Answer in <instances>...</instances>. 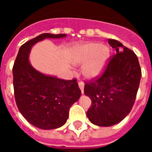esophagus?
Returning <instances> with one entry per match:
<instances>
[{"instance_id": "obj_1", "label": "esophagus", "mask_w": 152, "mask_h": 152, "mask_svg": "<svg viewBox=\"0 0 152 152\" xmlns=\"http://www.w3.org/2000/svg\"><path fill=\"white\" fill-rule=\"evenodd\" d=\"M78 85H79V88H80V91H81V93H84V84L82 82V81H80L78 83Z\"/></svg>"}]
</instances>
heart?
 <instances>
[{
	"label": "heart",
	"mask_w": 152,
	"mask_h": 152,
	"mask_svg": "<svg viewBox=\"0 0 152 152\" xmlns=\"http://www.w3.org/2000/svg\"><path fill=\"white\" fill-rule=\"evenodd\" d=\"M110 51L100 42H88L74 48L72 52V61L76 65L83 67V75L87 78H94L105 68Z\"/></svg>",
	"instance_id": "heart-1"
}]
</instances>
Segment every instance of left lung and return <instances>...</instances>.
<instances>
[{
  "mask_svg": "<svg viewBox=\"0 0 152 152\" xmlns=\"http://www.w3.org/2000/svg\"><path fill=\"white\" fill-rule=\"evenodd\" d=\"M108 42L116 53L110 56L99 76L84 81V94L92 102L87 116L91 123L100 126H113L129 113L142 76L133 51L117 40L109 39Z\"/></svg>",
  "mask_w": 152,
  "mask_h": 152,
  "instance_id": "obj_1",
  "label": "left lung"
}]
</instances>
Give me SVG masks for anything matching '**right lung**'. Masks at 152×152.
<instances>
[{"label":"right lung","mask_w":152,"mask_h":152,"mask_svg":"<svg viewBox=\"0 0 152 152\" xmlns=\"http://www.w3.org/2000/svg\"><path fill=\"white\" fill-rule=\"evenodd\" d=\"M66 36L42 33L29 40L21 45L13 64V90L19 111L29 123L42 129H54L66 123L70 107L81 91L77 79L63 80L43 75L31 66L28 57L37 42Z\"/></svg>","instance_id":"obj_1"}]
</instances>
